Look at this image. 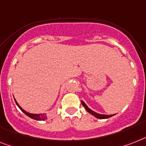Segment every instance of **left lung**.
<instances>
[{
    "instance_id": "left-lung-1",
    "label": "left lung",
    "mask_w": 146,
    "mask_h": 146,
    "mask_svg": "<svg viewBox=\"0 0 146 146\" xmlns=\"http://www.w3.org/2000/svg\"><path fill=\"white\" fill-rule=\"evenodd\" d=\"M81 103H82V104H83V106H84V108H85V109H86L90 114L93 115L94 116H96V117L98 118V119H108V118L111 117V116H113V115H102V114H98V113H96V112L92 111V110H90V108H88L87 106H86V104L84 103L83 101H81Z\"/></svg>"
}]
</instances>
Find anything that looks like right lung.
Here are the masks:
<instances>
[{
	"mask_svg": "<svg viewBox=\"0 0 146 146\" xmlns=\"http://www.w3.org/2000/svg\"><path fill=\"white\" fill-rule=\"evenodd\" d=\"M15 103H16V104L18 105V107H19L20 109H21V111L24 113L25 114H26V115H27V116H29V117H31V119H35V120H38V121H42V120H45V119H47V115L46 113H42V114H32V113H27V112H26L25 110H24L22 109V108L20 107V106L19 105V104L17 103V102L15 101Z\"/></svg>",
	"mask_w": 146,
	"mask_h": 146,
	"instance_id": "right-lung-1",
	"label": "right lung"
}]
</instances>
